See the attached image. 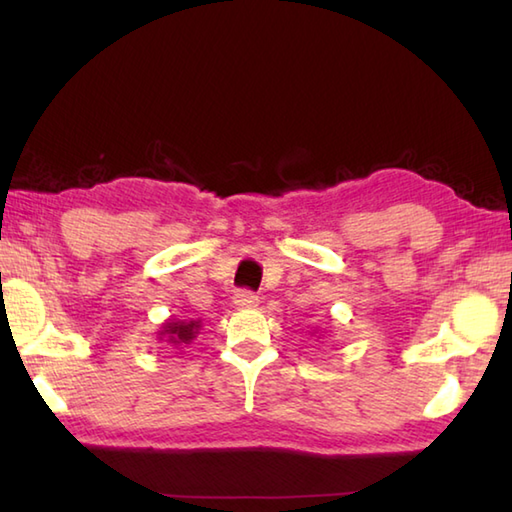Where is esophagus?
I'll return each mask as SVG.
<instances>
[{
    "instance_id": "1",
    "label": "esophagus",
    "mask_w": 512,
    "mask_h": 512,
    "mask_svg": "<svg viewBox=\"0 0 512 512\" xmlns=\"http://www.w3.org/2000/svg\"><path fill=\"white\" fill-rule=\"evenodd\" d=\"M259 303V297L253 290H239L235 295V306L237 308H255Z\"/></svg>"
}]
</instances>
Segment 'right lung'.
<instances>
[{"label": "right lung", "mask_w": 512, "mask_h": 512, "mask_svg": "<svg viewBox=\"0 0 512 512\" xmlns=\"http://www.w3.org/2000/svg\"><path fill=\"white\" fill-rule=\"evenodd\" d=\"M200 328V321H176V323H167L165 334L167 336V343L173 345H180V343H191L195 339V334H198Z\"/></svg>", "instance_id": "add662e5"}]
</instances>
